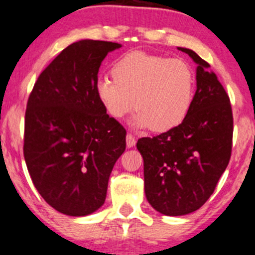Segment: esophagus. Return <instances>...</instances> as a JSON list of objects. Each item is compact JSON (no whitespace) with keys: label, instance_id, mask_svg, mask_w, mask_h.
<instances>
[{"label":"esophagus","instance_id":"1","mask_svg":"<svg viewBox=\"0 0 255 255\" xmlns=\"http://www.w3.org/2000/svg\"><path fill=\"white\" fill-rule=\"evenodd\" d=\"M136 143V139H135V136H132L131 133H128L127 135V146L128 148H131V147L135 146Z\"/></svg>","mask_w":255,"mask_h":255}]
</instances>
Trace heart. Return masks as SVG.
<instances>
[{
    "mask_svg": "<svg viewBox=\"0 0 255 255\" xmlns=\"http://www.w3.org/2000/svg\"><path fill=\"white\" fill-rule=\"evenodd\" d=\"M111 75L113 80L96 83L95 92L114 119L124 118L133 107V125L166 132L181 124L192 106L196 78L183 59L131 51L114 62Z\"/></svg>",
    "mask_w": 255,
    "mask_h": 255,
    "instance_id": "b5f03b06",
    "label": "heart"
}]
</instances>
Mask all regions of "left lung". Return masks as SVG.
Returning <instances> with one entry per match:
<instances>
[{"label": "left lung", "instance_id": "8db88e82", "mask_svg": "<svg viewBox=\"0 0 255 255\" xmlns=\"http://www.w3.org/2000/svg\"><path fill=\"white\" fill-rule=\"evenodd\" d=\"M179 50L198 64L190 112L179 127L136 144L143 157L147 199L169 216L190 214L209 199L229 165L234 133L229 95L209 63L192 50Z\"/></svg>", "mask_w": 255, "mask_h": 255}]
</instances>
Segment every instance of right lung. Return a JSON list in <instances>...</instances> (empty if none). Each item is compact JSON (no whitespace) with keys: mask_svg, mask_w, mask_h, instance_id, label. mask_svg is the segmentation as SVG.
Masks as SVG:
<instances>
[{"mask_svg":"<svg viewBox=\"0 0 255 255\" xmlns=\"http://www.w3.org/2000/svg\"><path fill=\"white\" fill-rule=\"evenodd\" d=\"M117 42L81 40L64 48L30 92L24 158L43 199L65 215L84 216L106 201L108 180L127 147V130L95 92L98 70Z\"/></svg>","mask_w":255,"mask_h":255,"instance_id":"add662e5","label":"right lung"}]
</instances>
